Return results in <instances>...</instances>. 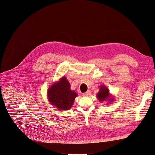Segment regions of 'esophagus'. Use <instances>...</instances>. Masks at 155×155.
Returning a JSON list of instances; mask_svg holds the SVG:
<instances>
[{"instance_id":"obj_1","label":"esophagus","mask_w":155,"mask_h":155,"mask_svg":"<svg viewBox=\"0 0 155 155\" xmlns=\"http://www.w3.org/2000/svg\"><path fill=\"white\" fill-rule=\"evenodd\" d=\"M91 94V91H87V92H84V93L83 94V96H84V97H88V96H89Z\"/></svg>"}]
</instances>
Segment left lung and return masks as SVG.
I'll return each mask as SVG.
<instances>
[{
	"instance_id": "1",
	"label": "left lung",
	"mask_w": 155,
	"mask_h": 155,
	"mask_svg": "<svg viewBox=\"0 0 155 155\" xmlns=\"http://www.w3.org/2000/svg\"><path fill=\"white\" fill-rule=\"evenodd\" d=\"M97 96L100 101H103L104 100H108L107 98L109 96V89L107 87H106L104 86H101L100 92H98V94H97ZM108 100H109V101H112L114 100V98H111V99L109 98Z\"/></svg>"
}]
</instances>
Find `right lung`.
<instances>
[{"instance_id":"obj_1","label":"right lung","mask_w":155,"mask_h":155,"mask_svg":"<svg viewBox=\"0 0 155 155\" xmlns=\"http://www.w3.org/2000/svg\"><path fill=\"white\" fill-rule=\"evenodd\" d=\"M48 96L52 105L59 110H66L72 107L77 95L70 89V84L64 77L51 86L48 91Z\"/></svg>"}]
</instances>
